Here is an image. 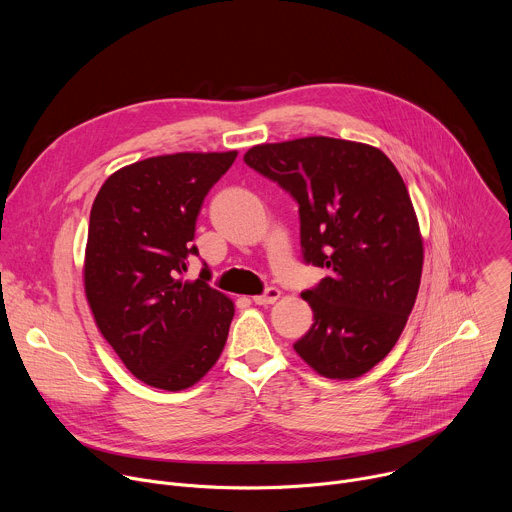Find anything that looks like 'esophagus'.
<instances>
[{
	"mask_svg": "<svg viewBox=\"0 0 512 512\" xmlns=\"http://www.w3.org/2000/svg\"><path fill=\"white\" fill-rule=\"evenodd\" d=\"M279 296H281V291L277 287H267L261 296L253 298V302L257 306H269V304H275L279 300Z\"/></svg>",
	"mask_w": 512,
	"mask_h": 512,
	"instance_id": "obj_1",
	"label": "esophagus"
}]
</instances>
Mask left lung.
I'll return each instance as SVG.
<instances>
[{
    "instance_id": "obj_1",
    "label": "left lung",
    "mask_w": 512,
    "mask_h": 512,
    "mask_svg": "<svg viewBox=\"0 0 512 512\" xmlns=\"http://www.w3.org/2000/svg\"><path fill=\"white\" fill-rule=\"evenodd\" d=\"M245 164L300 206L304 261L328 275L302 298L314 324L294 348L328 379L369 373L413 310L423 241L407 186L373 145L334 137L261 143Z\"/></svg>"
}]
</instances>
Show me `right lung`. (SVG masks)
Returning a JSON list of instances; mask_svg holds the SVG:
<instances>
[{"label": "right lung", "mask_w": 512, "mask_h": 512, "mask_svg": "<svg viewBox=\"0 0 512 512\" xmlns=\"http://www.w3.org/2000/svg\"><path fill=\"white\" fill-rule=\"evenodd\" d=\"M237 152L170 154L135 162L101 186L89 221L85 294L95 322L133 377L182 391L221 356L235 304L212 289L198 255L196 218L204 196Z\"/></svg>", "instance_id": "right-lung-1"}]
</instances>
